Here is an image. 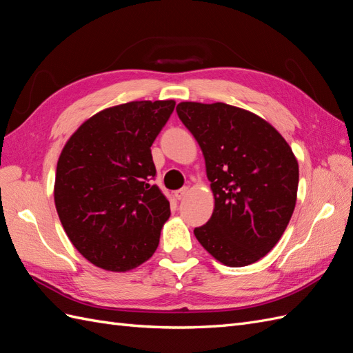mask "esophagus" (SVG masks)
Listing matches in <instances>:
<instances>
[{
    "label": "esophagus",
    "mask_w": 353,
    "mask_h": 353,
    "mask_svg": "<svg viewBox=\"0 0 353 353\" xmlns=\"http://www.w3.org/2000/svg\"><path fill=\"white\" fill-rule=\"evenodd\" d=\"M188 191L189 189L185 186V188H180V189H177V191L174 192V196H176V200H183V198L186 196V194H188Z\"/></svg>",
    "instance_id": "1"
}]
</instances>
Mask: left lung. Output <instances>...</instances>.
<instances>
[{"label": "left lung", "instance_id": "obj_1", "mask_svg": "<svg viewBox=\"0 0 353 353\" xmlns=\"http://www.w3.org/2000/svg\"><path fill=\"white\" fill-rule=\"evenodd\" d=\"M179 119L200 144L214 195L212 218L194 230L222 264H254L276 246L295 209L298 162L259 116L223 103H180Z\"/></svg>", "mask_w": 353, "mask_h": 353}]
</instances>
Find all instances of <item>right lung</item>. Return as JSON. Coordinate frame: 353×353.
Segmentation results:
<instances>
[{"label": "right lung", "mask_w": 353, "mask_h": 353, "mask_svg": "<svg viewBox=\"0 0 353 353\" xmlns=\"http://www.w3.org/2000/svg\"><path fill=\"white\" fill-rule=\"evenodd\" d=\"M176 103L132 101L105 108L71 135L61 152L55 205L70 241L89 263L128 271L159 243L170 203L152 183L150 146Z\"/></svg>", "instance_id": "right-lung-1"}]
</instances>
